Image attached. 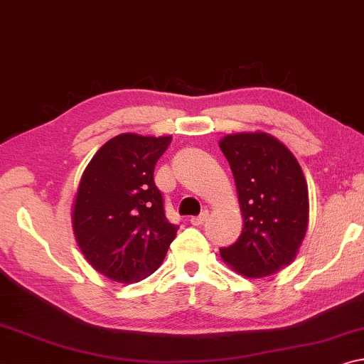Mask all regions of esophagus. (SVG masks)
<instances>
[{
	"mask_svg": "<svg viewBox=\"0 0 364 364\" xmlns=\"http://www.w3.org/2000/svg\"><path fill=\"white\" fill-rule=\"evenodd\" d=\"M208 217H209V213L208 210H203V213H200L198 217H193L191 219V224L193 225H203L205 220H208Z\"/></svg>",
	"mask_w": 364,
	"mask_h": 364,
	"instance_id": "1",
	"label": "esophagus"
}]
</instances>
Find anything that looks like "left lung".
<instances>
[{
  "label": "left lung",
  "instance_id": "obj_1",
  "mask_svg": "<svg viewBox=\"0 0 364 364\" xmlns=\"http://www.w3.org/2000/svg\"><path fill=\"white\" fill-rule=\"evenodd\" d=\"M229 161L243 230L220 248L229 267L247 278L278 273L296 258L309 222V193L291 150L264 132L227 135L219 142Z\"/></svg>",
  "mask_w": 364,
  "mask_h": 364
}]
</instances>
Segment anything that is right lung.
<instances>
[{
    "label": "right lung",
    "instance_id": "1",
    "mask_svg": "<svg viewBox=\"0 0 364 364\" xmlns=\"http://www.w3.org/2000/svg\"><path fill=\"white\" fill-rule=\"evenodd\" d=\"M171 137L121 134L85 168L72 224L91 267L117 283H137L165 259L178 225L168 222L154 181Z\"/></svg>",
    "mask_w": 364,
    "mask_h": 364
}]
</instances>
